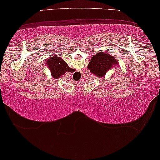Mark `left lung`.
Listing matches in <instances>:
<instances>
[{
  "mask_svg": "<svg viewBox=\"0 0 160 160\" xmlns=\"http://www.w3.org/2000/svg\"><path fill=\"white\" fill-rule=\"evenodd\" d=\"M118 65L117 60L110 54L105 52H98L92 58L87 68L90 73L101 78L106 75L108 70L111 69L114 65Z\"/></svg>",
  "mask_w": 160,
  "mask_h": 160,
  "instance_id": "1",
  "label": "left lung"
}]
</instances>
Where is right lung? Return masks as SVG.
<instances>
[{"label": "right lung", "instance_id": "obj_1", "mask_svg": "<svg viewBox=\"0 0 160 160\" xmlns=\"http://www.w3.org/2000/svg\"><path fill=\"white\" fill-rule=\"evenodd\" d=\"M46 65L49 67L52 76L54 78H58L62 75H64L67 71L73 72V69L69 68L62 58L57 56L51 57L49 59H47Z\"/></svg>", "mask_w": 160, "mask_h": 160}]
</instances>
